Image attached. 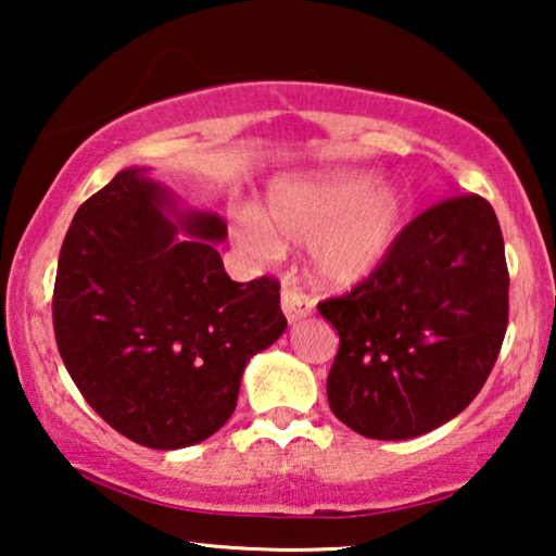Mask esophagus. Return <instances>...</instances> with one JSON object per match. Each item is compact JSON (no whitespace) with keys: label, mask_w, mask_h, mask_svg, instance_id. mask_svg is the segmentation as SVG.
<instances>
[{"label":"esophagus","mask_w":556,"mask_h":556,"mask_svg":"<svg viewBox=\"0 0 556 556\" xmlns=\"http://www.w3.org/2000/svg\"><path fill=\"white\" fill-rule=\"evenodd\" d=\"M280 306H283V314L291 324L301 321V318H306L311 311H314V299L299 288V283L291 278L283 280V291H280Z\"/></svg>","instance_id":"34e87169"}]
</instances>
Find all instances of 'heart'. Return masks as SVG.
I'll list each match as a JSON object with an SVG mask.
<instances>
[{
  "instance_id": "b5f03b06",
  "label": "heart",
  "mask_w": 556,
  "mask_h": 556,
  "mask_svg": "<svg viewBox=\"0 0 556 556\" xmlns=\"http://www.w3.org/2000/svg\"><path fill=\"white\" fill-rule=\"evenodd\" d=\"M409 200L394 181L371 185L362 169H329L278 181L265 217H245V238L265 255L308 245L316 276L344 288L382 268L405 232Z\"/></svg>"
}]
</instances>
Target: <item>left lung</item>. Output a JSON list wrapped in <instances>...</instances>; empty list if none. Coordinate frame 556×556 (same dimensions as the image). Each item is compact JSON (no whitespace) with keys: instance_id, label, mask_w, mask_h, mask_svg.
I'll return each instance as SVG.
<instances>
[{"instance_id":"8db88e82","label":"left lung","mask_w":556,"mask_h":556,"mask_svg":"<svg viewBox=\"0 0 556 556\" xmlns=\"http://www.w3.org/2000/svg\"><path fill=\"white\" fill-rule=\"evenodd\" d=\"M339 331L331 413L375 440H407L466 409L508 326V268L481 194L440 200L405 225L382 268L318 303Z\"/></svg>"}]
</instances>
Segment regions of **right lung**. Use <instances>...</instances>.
<instances>
[{
    "mask_svg": "<svg viewBox=\"0 0 556 556\" xmlns=\"http://www.w3.org/2000/svg\"><path fill=\"white\" fill-rule=\"evenodd\" d=\"M118 172L75 212L60 248L52 326L83 397L113 430L154 451L215 435L238 405L248 359L286 331L280 283H235L212 240L227 225Z\"/></svg>",
    "mask_w": 556,
    "mask_h": 556,
    "instance_id": "obj_1",
    "label": "right lung"
}]
</instances>
